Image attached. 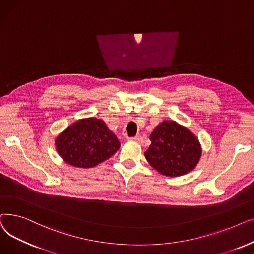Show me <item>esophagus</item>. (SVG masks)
Listing matches in <instances>:
<instances>
[{
	"mask_svg": "<svg viewBox=\"0 0 254 254\" xmlns=\"http://www.w3.org/2000/svg\"><path fill=\"white\" fill-rule=\"evenodd\" d=\"M129 139L132 140V141H136V142H142L143 141V139L140 135H137V136H134V137H130Z\"/></svg>",
	"mask_w": 254,
	"mask_h": 254,
	"instance_id": "1",
	"label": "esophagus"
}]
</instances>
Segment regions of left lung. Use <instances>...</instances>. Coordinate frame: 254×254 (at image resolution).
<instances>
[{"label": "left lung", "mask_w": 254, "mask_h": 254, "mask_svg": "<svg viewBox=\"0 0 254 254\" xmlns=\"http://www.w3.org/2000/svg\"><path fill=\"white\" fill-rule=\"evenodd\" d=\"M151 146L144 152L148 162L166 177H179L195 168L201 156L197 137L175 121H163L150 135Z\"/></svg>", "instance_id": "1"}]
</instances>
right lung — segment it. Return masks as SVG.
<instances>
[{
  "label": "right lung",
  "instance_id": "right-lung-1",
  "mask_svg": "<svg viewBox=\"0 0 254 254\" xmlns=\"http://www.w3.org/2000/svg\"><path fill=\"white\" fill-rule=\"evenodd\" d=\"M55 143L66 163L80 168L98 165L113 156L121 146L104 121L97 118L76 121L57 136Z\"/></svg>",
  "mask_w": 254,
  "mask_h": 254
}]
</instances>
